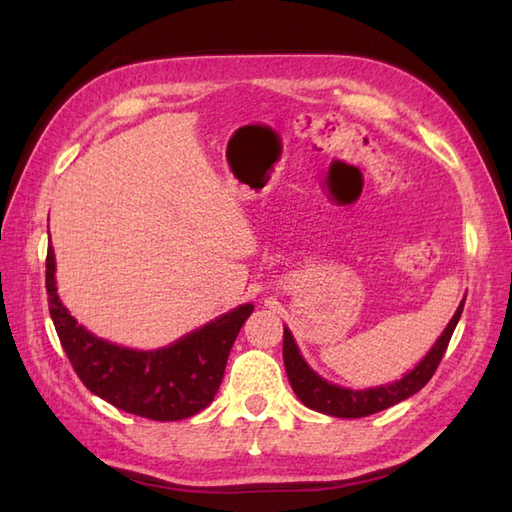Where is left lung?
<instances>
[{
    "instance_id": "1",
    "label": "left lung",
    "mask_w": 512,
    "mask_h": 512,
    "mask_svg": "<svg viewBox=\"0 0 512 512\" xmlns=\"http://www.w3.org/2000/svg\"><path fill=\"white\" fill-rule=\"evenodd\" d=\"M464 301L466 297L462 299L458 310H455L453 319L449 321L447 328H444L436 345L431 347L429 354L424 356L409 374L396 380V383L380 385L372 389H345V387L328 383V380H323L319 374H314L310 365L303 361L295 339H292L290 330L286 328L284 330V365H286L290 385L295 389V394L303 405L319 413H328V416H334V418H365V416H372V413L394 407L400 400L418 394V391L429 383L431 376L436 374L442 356L449 347L455 325H458L462 317Z\"/></svg>"
}]
</instances>
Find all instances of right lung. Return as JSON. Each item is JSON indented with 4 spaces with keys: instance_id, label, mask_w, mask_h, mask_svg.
<instances>
[{
    "instance_id": "add662e5",
    "label": "right lung",
    "mask_w": 512,
    "mask_h": 512,
    "mask_svg": "<svg viewBox=\"0 0 512 512\" xmlns=\"http://www.w3.org/2000/svg\"><path fill=\"white\" fill-rule=\"evenodd\" d=\"M46 290L59 341L83 385L118 409L160 422L191 418L211 405L231 347L255 308L244 303L169 347L138 352L103 341L76 323L57 295L52 248Z\"/></svg>"
}]
</instances>
